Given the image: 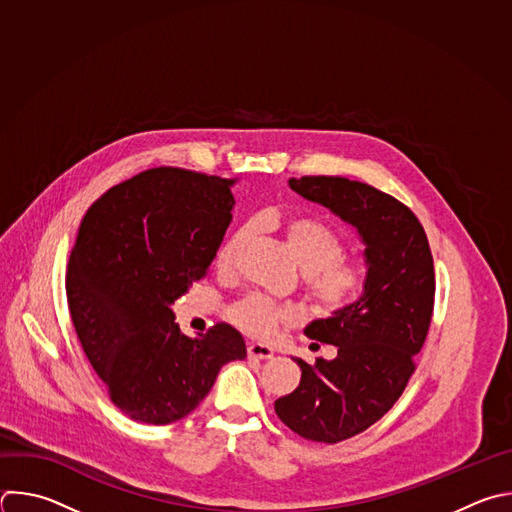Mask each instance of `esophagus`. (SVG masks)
I'll return each mask as SVG.
<instances>
[{"mask_svg": "<svg viewBox=\"0 0 512 512\" xmlns=\"http://www.w3.org/2000/svg\"><path fill=\"white\" fill-rule=\"evenodd\" d=\"M247 354H249V358H257V360H271L275 356L273 348H269L265 344H249Z\"/></svg>", "mask_w": 512, "mask_h": 512, "instance_id": "obj_1", "label": "esophagus"}]
</instances>
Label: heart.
Instances as JSON below:
<instances>
[{
    "mask_svg": "<svg viewBox=\"0 0 512 512\" xmlns=\"http://www.w3.org/2000/svg\"><path fill=\"white\" fill-rule=\"evenodd\" d=\"M255 223H245L219 251L221 267L233 263L239 245L251 235ZM285 245L307 277V293L315 307L333 313L350 305L364 289L366 267L360 261L342 259L346 253L344 239L325 223L311 217H291L283 223ZM233 319L253 335H267L281 325L295 321L297 311L275 303L263 295H249L233 307Z\"/></svg>",
    "mask_w": 512,
    "mask_h": 512,
    "instance_id": "heart-1",
    "label": "heart"
}]
</instances>
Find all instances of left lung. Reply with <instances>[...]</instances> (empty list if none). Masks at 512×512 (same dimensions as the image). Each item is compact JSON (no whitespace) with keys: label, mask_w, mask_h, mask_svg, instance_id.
<instances>
[{"label":"left lung","mask_w":512,"mask_h":512,"mask_svg":"<svg viewBox=\"0 0 512 512\" xmlns=\"http://www.w3.org/2000/svg\"><path fill=\"white\" fill-rule=\"evenodd\" d=\"M289 187L354 227L366 247L362 295L303 329L337 356L311 366L293 358L301 382L275 400L295 434L335 444L370 428L402 396L432 319L434 261L424 227L394 197L344 177L289 179Z\"/></svg>","instance_id":"left-lung-1"}]
</instances>
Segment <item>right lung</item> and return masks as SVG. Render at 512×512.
I'll return each mask as SVG.
<instances>
[{
  "mask_svg": "<svg viewBox=\"0 0 512 512\" xmlns=\"http://www.w3.org/2000/svg\"><path fill=\"white\" fill-rule=\"evenodd\" d=\"M235 183L150 168L106 191L82 219L66 271L72 323L110 400L136 422L189 416L219 370L247 356L235 327L189 337L170 307L217 257Z\"/></svg>",
  "mask_w": 512,
  "mask_h": 512,
  "instance_id": "add662e5",
  "label": "right lung"
}]
</instances>
